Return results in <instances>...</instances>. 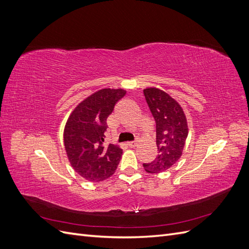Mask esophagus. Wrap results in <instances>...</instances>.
Here are the masks:
<instances>
[{
	"instance_id": "esophagus-1",
	"label": "esophagus",
	"mask_w": 249,
	"mask_h": 249,
	"mask_svg": "<svg viewBox=\"0 0 249 249\" xmlns=\"http://www.w3.org/2000/svg\"><path fill=\"white\" fill-rule=\"evenodd\" d=\"M126 145L130 146V147H135L137 145V142L136 141H132V142H126Z\"/></svg>"
}]
</instances>
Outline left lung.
Segmentation results:
<instances>
[{"mask_svg":"<svg viewBox=\"0 0 249 249\" xmlns=\"http://www.w3.org/2000/svg\"><path fill=\"white\" fill-rule=\"evenodd\" d=\"M146 103L156 122L158 156L143 167L148 173L169 169L182 157L188 136V124L180 105L161 89L149 87L143 90Z\"/></svg>","mask_w":249,"mask_h":249,"instance_id":"left-lung-1","label":"left lung"}]
</instances>
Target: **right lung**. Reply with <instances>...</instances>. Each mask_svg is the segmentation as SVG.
Here are the masks:
<instances>
[{
    "mask_svg": "<svg viewBox=\"0 0 249 249\" xmlns=\"http://www.w3.org/2000/svg\"><path fill=\"white\" fill-rule=\"evenodd\" d=\"M125 93L120 88L101 89L82 101L67 119L63 133L67 158L74 171L90 182L110 178L122 158V148L103 142L107 118Z\"/></svg>",
    "mask_w": 249,
    "mask_h": 249,
    "instance_id": "obj_1",
    "label": "right lung"
}]
</instances>
